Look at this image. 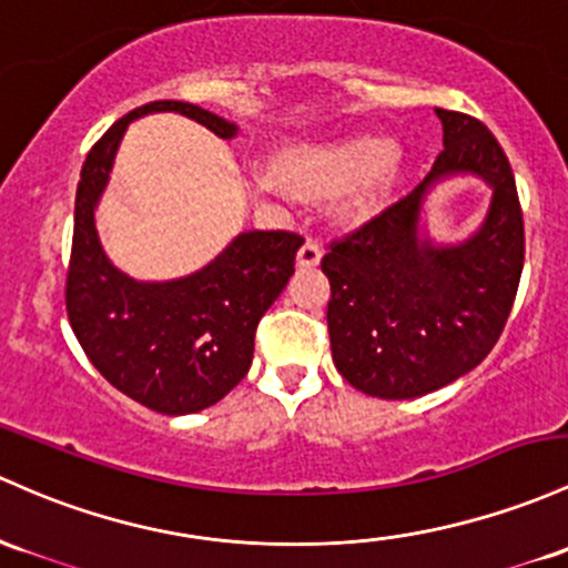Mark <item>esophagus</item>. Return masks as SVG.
Wrapping results in <instances>:
<instances>
[{"mask_svg": "<svg viewBox=\"0 0 568 568\" xmlns=\"http://www.w3.org/2000/svg\"><path fill=\"white\" fill-rule=\"evenodd\" d=\"M321 255H323V253H321V247H317V242L307 240L302 247H298L296 264L302 266V270H313V266L321 264Z\"/></svg>", "mask_w": 568, "mask_h": 568, "instance_id": "1", "label": "esophagus"}]
</instances>
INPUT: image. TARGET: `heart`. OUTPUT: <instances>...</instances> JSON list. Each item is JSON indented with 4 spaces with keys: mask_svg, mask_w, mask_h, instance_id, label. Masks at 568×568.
<instances>
[{
    "mask_svg": "<svg viewBox=\"0 0 568 568\" xmlns=\"http://www.w3.org/2000/svg\"><path fill=\"white\" fill-rule=\"evenodd\" d=\"M396 180V145L379 134L298 142L280 153L277 166L261 164L251 174L253 189L272 199H288L294 189L310 196L345 191L347 215H366L379 207Z\"/></svg>",
    "mask_w": 568,
    "mask_h": 568,
    "instance_id": "1",
    "label": "heart"
}]
</instances>
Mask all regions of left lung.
Here are the masks:
<instances>
[{
    "mask_svg": "<svg viewBox=\"0 0 568 568\" xmlns=\"http://www.w3.org/2000/svg\"><path fill=\"white\" fill-rule=\"evenodd\" d=\"M434 112L445 151L432 174L321 261L336 369L377 398L426 396L475 369L494 351L523 272L526 236L507 155L477 118ZM453 176L483 179L489 207L469 237L434 241L425 202Z\"/></svg>",
    "mask_w": 568,
    "mask_h": 568,
    "instance_id": "8db88e82",
    "label": "left lung"
}]
</instances>
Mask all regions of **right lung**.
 I'll return each instance as SVG.
<instances>
[{
  "mask_svg": "<svg viewBox=\"0 0 568 568\" xmlns=\"http://www.w3.org/2000/svg\"><path fill=\"white\" fill-rule=\"evenodd\" d=\"M178 112L232 140L234 121L189 102L142 104L91 148L74 196L67 313L99 375L142 407L191 415L213 407L247 375L261 315L285 291L304 240L291 232H240L196 272L136 280L118 270L97 232V207L129 123Z\"/></svg>",
  "mask_w": 568,
  "mask_h": 568,
  "instance_id": "obj_1",
  "label": "right lung"
}]
</instances>
